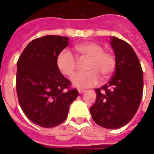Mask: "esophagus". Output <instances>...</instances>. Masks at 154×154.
<instances>
[{"instance_id":"34e87169","label":"esophagus","mask_w":154,"mask_h":154,"mask_svg":"<svg viewBox=\"0 0 154 154\" xmlns=\"http://www.w3.org/2000/svg\"><path fill=\"white\" fill-rule=\"evenodd\" d=\"M78 92H79V94H82L85 92V90H82V89H78Z\"/></svg>"}]
</instances>
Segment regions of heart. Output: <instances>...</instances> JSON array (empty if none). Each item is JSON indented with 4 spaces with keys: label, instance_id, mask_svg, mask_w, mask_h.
<instances>
[{
    "label": "heart",
    "instance_id": "obj_1",
    "mask_svg": "<svg viewBox=\"0 0 154 154\" xmlns=\"http://www.w3.org/2000/svg\"><path fill=\"white\" fill-rule=\"evenodd\" d=\"M75 50L80 57L89 59L87 72H79L72 77V83L77 88H88L100 82V76L103 78L110 77L116 68V57L113 54L105 52L100 44L86 42L77 44ZM56 64L61 73L71 77L77 68V59L68 50H63L57 55Z\"/></svg>",
    "mask_w": 154,
    "mask_h": 154
}]
</instances>
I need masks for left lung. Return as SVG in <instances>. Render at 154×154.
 <instances>
[{
	"instance_id": "8db88e82",
	"label": "left lung",
	"mask_w": 154,
	"mask_h": 154,
	"mask_svg": "<svg viewBox=\"0 0 154 154\" xmlns=\"http://www.w3.org/2000/svg\"><path fill=\"white\" fill-rule=\"evenodd\" d=\"M110 39L116 55V70L108 84L96 89L97 100L90 108V112L98 125L116 129L128 124L139 109L143 76L132 47L114 36Z\"/></svg>"
}]
</instances>
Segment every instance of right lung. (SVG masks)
<instances>
[{"label":"right lung","instance_id":"obj_1","mask_svg":"<svg viewBox=\"0 0 154 154\" xmlns=\"http://www.w3.org/2000/svg\"><path fill=\"white\" fill-rule=\"evenodd\" d=\"M68 38L57 35L35 38L17 62L19 104L29 120L44 128L63 122L71 103L79 95L77 89H71V82L56 64L57 55L69 44Z\"/></svg>","mask_w":154,"mask_h":154}]
</instances>
